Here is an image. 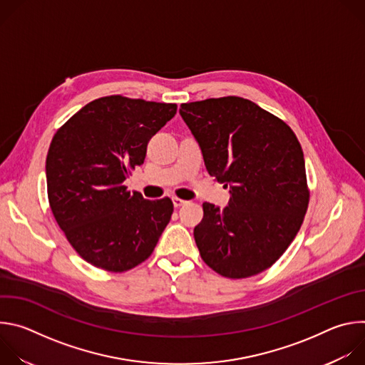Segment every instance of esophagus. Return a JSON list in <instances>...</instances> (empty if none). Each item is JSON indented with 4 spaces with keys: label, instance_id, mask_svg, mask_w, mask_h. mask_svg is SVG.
I'll return each instance as SVG.
<instances>
[{
    "label": "esophagus",
    "instance_id": "esophagus-1",
    "mask_svg": "<svg viewBox=\"0 0 365 365\" xmlns=\"http://www.w3.org/2000/svg\"><path fill=\"white\" fill-rule=\"evenodd\" d=\"M172 200H173L175 207H180V206H183V205H186V203H187L186 200H183V199L178 197V196H173V197H172Z\"/></svg>",
    "mask_w": 365,
    "mask_h": 365
}]
</instances>
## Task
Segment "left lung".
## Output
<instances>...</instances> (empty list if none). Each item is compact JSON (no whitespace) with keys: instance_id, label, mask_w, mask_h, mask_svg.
Returning <instances> with one entry per match:
<instances>
[{"instance_id":"8db88e82","label":"left lung","mask_w":365,"mask_h":365,"mask_svg":"<svg viewBox=\"0 0 365 365\" xmlns=\"http://www.w3.org/2000/svg\"><path fill=\"white\" fill-rule=\"evenodd\" d=\"M207 173L230 186L224 210L205 202L193 235L203 262L228 279L272 267L309 205L304 159L292 128L257 103L224 96L182 103Z\"/></svg>"}]
</instances>
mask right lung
<instances>
[{
    "instance_id": "add662e5",
    "label": "right lung",
    "mask_w": 365,
    "mask_h": 365,
    "mask_svg": "<svg viewBox=\"0 0 365 365\" xmlns=\"http://www.w3.org/2000/svg\"><path fill=\"white\" fill-rule=\"evenodd\" d=\"M176 103L98 98L55 134L46 158L47 197L75 251L89 264L121 273L147 259L173 214L169 197L147 200L124 180L143 165L150 138Z\"/></svg>"
}]
</instances>
